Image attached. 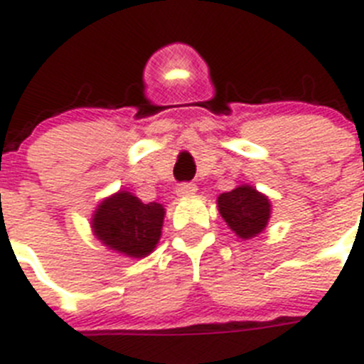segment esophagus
<instances>
[{"mask_svg":"<svg viewBox=\"0 0 364 364\" xmlns=\"http://www.w3.org/2000/svg\"><path fill=\"white\" fill-rule=\"evenodd\" d=\"M197 193V186L191 184V182H184V184L176 186V195L178 197H189V195H195Z\"/></svg>","mask_w":364,"mask_h":364,"instance_id":"esophagus-1","label":"esophagus"}]
</instances>
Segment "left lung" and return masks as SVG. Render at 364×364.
<instances>
[{"label":"left lung","instance_id":"1","mask_svg":"<svg viewBox=\"0 0 364 364\" xmlns=\"http://www.w3.org/2000/svg\"><path fill=\"white\" fill-rule=\"evenodd\" d=\"M218 213L226 220L230 230L240 239H252L268 226L272 204L268 197L252 186H239L217 198Z\"/></svg>","mask_w":364,"mask_h":364}]
</instances>
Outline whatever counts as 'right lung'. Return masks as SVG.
I'll return each instance as SVG.
<instances>
[{"label": "right lung", "instance_id": "obj_1", "mask_svg": "<svg viewBox=\"0 0 364 364\" xmlns=\"http://www.w3.org/2000/svg\"><path fill=\"white\" fill-rule=\"evenodd\" d=\"M164 215L162 204H144L129 191H118L96 208L92 233L109 250L142 259L159 244Z\"/></svg>", "mask_w": 364, "mask_h": 364}]
</instances>
